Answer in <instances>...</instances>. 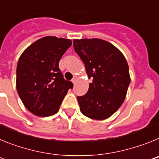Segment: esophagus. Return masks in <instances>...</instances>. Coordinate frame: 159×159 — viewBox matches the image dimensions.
<instances>
[{
  "instance_id": "1",
  "label": "esophagus",
  "mask_w": 159,
  "mask_h": 159,
  "mask_svg": "<svg viewBox=\"0 0 159 159\" xmlns=\"http://www.w3.org/2000/svg\"><path fill=\"white\" fill-rule=\"evenodd\" d=\"M77 78H78V77H77L76 75H75V76L73 77V79H72V80H71V81H72V83H73V84H75V83L76 82V80H77Z\"/></svg>"
}]
</instances>
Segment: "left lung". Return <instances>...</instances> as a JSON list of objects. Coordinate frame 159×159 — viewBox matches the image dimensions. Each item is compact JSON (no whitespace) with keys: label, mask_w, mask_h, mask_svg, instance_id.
<instances>
[{"label":"left lung","mask_w":159,"mask_h":159,"mask_svg":"<svg viewBox=\"0 0 159 159\" xmlns=\"http://www.w3.org/2000/svg\"><path fill=\"white\" fill-rule=\"evenodd\" d=\"M73 46L92 78L87 94L77 97L80 111L90 119H107L127 95L130 82L127 60L113 44L97 38L75 39Z\"/></svg>","instance_id":"1"}]
</instances>
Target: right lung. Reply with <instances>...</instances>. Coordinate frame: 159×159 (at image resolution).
<instances>
[{"mask_svg":"<svg viewBox=\"0 0 159 159\" xmlns=\"http://www.w3.org/2000/svg\"><path fill=\"white\" fill-rule=\"evenodd\" d=\"M71 40L45 36L32 43L22 53L16 67V90L25 107L37 116H52L70 88L59 68V62Z\"/></svg>","mask_w":159,"mask_h":159,"instance_id":"right-lung-1","label":"right lung"}]
</instances>
